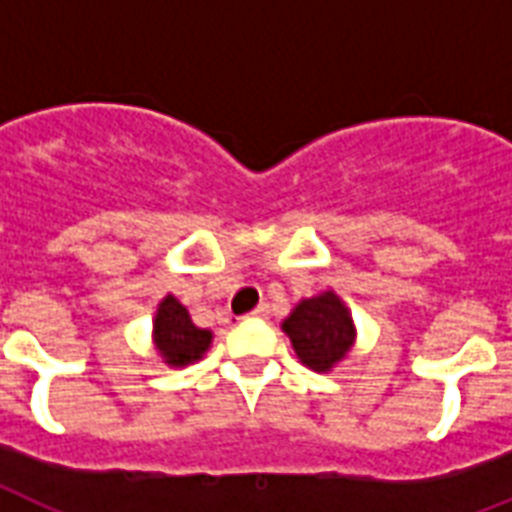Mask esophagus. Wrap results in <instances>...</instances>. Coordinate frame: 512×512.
<instances>
[{"label": "esophagus", "instance_id": "1", "mask_svg": "<svg viewBox=\"0 0 512 512\" xmlns=\"http://www.w3.org/2000/svg\"><path fill=\"white\" fill-rule=\"evenodd\" d=\"M265 316H268V305H263V303L257 305L252 313H247V319H265Z\"/></svg>", "mask_w": 512, "mask_h": 512}]
</instances>
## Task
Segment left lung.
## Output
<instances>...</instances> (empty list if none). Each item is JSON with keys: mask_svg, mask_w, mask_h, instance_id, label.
I'll return each instance as SVG.
<instances>
[{"mask_svg": "<svg viewBox=\"0 0 512 512\" xmlns=\"http://www.w3.org/2000/svg\"><path fill=\"white\" fill-rule=\"evenodd\" d=\"M284 332L305 366L316 372H329L348 353L353 342V321L340 297L335 292H324L297 305L284 321Z\"/></svg>", "mask_w": 512, "mask_h": 512, "instance_id": "1", "label": "left lung"}]
</instances>
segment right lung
I'll list each match as a JSON object with an SVG mask.
<instances>
[{
	"label": "right lung",
	"mask_w": 512,
	"mask_h": 512,
	"mask_svg": "<svg viewBox=\"0 0 512 512\" xmlns=\"http://www.w3.org/2000/svg\"><path fill=\"white\" fill-rule=\"evenodd\" d=\"M154 337L159 345V353L164 361L172 366H185L201 358V353L209 348L212 332L193 327L191 316L175 297H164L159 305L154 321Z\"/></svg>",
	"instance_id": "1"
}]
</instances>
